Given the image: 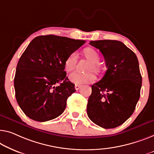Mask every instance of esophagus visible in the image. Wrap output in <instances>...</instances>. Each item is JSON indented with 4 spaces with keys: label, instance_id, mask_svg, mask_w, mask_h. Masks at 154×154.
<instances>
[{
    "label": "esophagus",
    "instance_id": "34e87169",
    "mask_svg": "<svg viewBox=\"0 0 154 154\" xmlns=\"http://www.w3.org/2000/svg\"><path fill=\"white\" fill-rule=\"evenodd\" d=\"M80 87H81V86H80V85H78V84H75V90H76V91H78V90H79V89L80 88Z\"/></svg>",
    "mask_w": 154,
    "mask_h": 154
}]
</instances>
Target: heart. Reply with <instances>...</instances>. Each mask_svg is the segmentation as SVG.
<instances>
[{"label": "heart", "mask_w": 154, "mask_h": 154, "mask_svg": "<svg viewBox=\"0 0 154 154\" xmlns=\"http://www.w3.org/2000/svg\"><path fill=\"white\" fill-rule=\"evenodd\" d=\"M84 54L85 57L91 61L88 68V70H94L95 71L98 70L97 63L100 61V56L97 51L95 49L91 48H86L84 50ZM77 61V53L76 52H73L70 54L66 59L65 63H64V67L67 72H71L75 69L76 66ZM70 79L73 83L76 84H90L93 83L96 80V76L93 72H88L86 73H82L78 71L72 72L70 75Z\"/></svg>", "instance_id": "1"}]
</instances>
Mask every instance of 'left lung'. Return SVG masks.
Returning <instances> with one entry per match:
<instances>
[{"mask_svg":"<svg viewBox=\"0 0 154 154\" xmlns=\"http://www.w3.org/2000/svg\"><path fill=\"white\" fill-rule=\"evenodd\" d=\"M90 45L102 52L107 70L100 82L92 85L87 114L101 127L116 128L130 118L140 96L142 76L138 60L121 41H91Z\"/></svg>","mask_w":154,"mask_h":154,"instance_id":"1","label":"left lung"}]
</instances>
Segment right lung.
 Wrapping results in <instances>:
<instances>
[{
  "instance_id": "add662e5",
  "label": "right lung",
  "mask_w": 154,
  "mask_h": 154,
  "mask_svg": "<svg viewBox=\"0 0 154 154\" xmlns=\"http://www.w3.org/2000/svg\"><path fill=\"white\" fill-rule=\"evenodd\" d=\"M84 43L52 34L29 43L18 61L14 82L16 99L28 118L45 122L62 114L68 97L76 91L66 77L64 63Z\"/></svg>"
}]
</instances>
